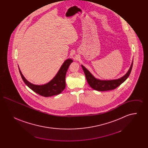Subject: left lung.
Segmentation results:
<instances>
[{"instance_id": "8db88e82", "label": "left lung", "mask_w": 148, "mask_h": 148, "mask_svg": "<svg viewBox=\"0 0 148 148\" xmlns=\"http://www.w3.org/2000/svg\"><path fill=\"white\" fill-rule=\"evenodd\" d=\"M133 62L131 65L129 70L124 76L118 79L111 80H100L97 79L95 77H94L92 74L83 65H82V66L84 72L86 80L89 85L92 89L98 91H107L115 89L126 80V79L129 76L131 73L133 67Z\"/></svg>"}]
</instances>
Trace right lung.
Returning a JSON list of instances; mask_svg holds the SVG:
<instances>
[{"mask_svg": "<svg viewBox=\"0 0 148 148\" xmlns=\"http://www.w3.org/2000/svg\"><path fill=\"white\" fill-rule=\"evenodd\" d=\"M73 62V60L69 59L64 62L56 76L50 82L46 84L38 85L30 83L24 77L19 69L21 78L24 83L32 90L42 97H48L58 95L63 91L65 88V76L68 69Z\"/></svg>", "mask_w": 148, "mask_h": 148, "instance_id": "add662e5", "label": "right lung"}]
</instances>
